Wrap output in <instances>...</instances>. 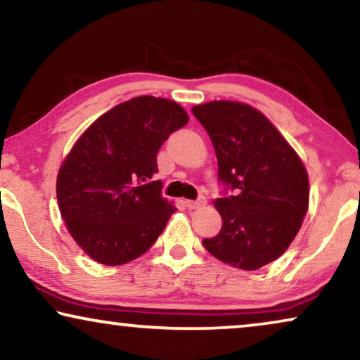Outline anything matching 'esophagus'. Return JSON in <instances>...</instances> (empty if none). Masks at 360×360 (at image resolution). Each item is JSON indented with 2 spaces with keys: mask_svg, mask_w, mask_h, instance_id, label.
<instances>
[{
  "mask_svg": "<svg viewBox=\"0 0 360 360\" xmlns=\"http://www.w3.org/2000/svg\"><path fill=\"white\" fill-rule=\"evenodd\" d=\"M185 205L188 210H198V208H201V206L206 205V198L203 195H200L196 200H186Z\"/></svg>",
  "mask_w": 360,
  "mask_h": 360,
  "instance_id": "34e87169",
  "label": "esophagus"
}]
</instances>
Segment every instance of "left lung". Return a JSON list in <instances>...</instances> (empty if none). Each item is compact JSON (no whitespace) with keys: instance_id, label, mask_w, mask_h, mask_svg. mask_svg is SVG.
<instances>
[{"instance_id":"obj_1","label":"left lung","mask_w":360,"mask_h":360,"mask_svg":"<svg viewBox=\"0 0 360 360\" xmlns=\"http://www.w3.org/2000/svg\"><path fill=\"white\" fill-rule=\"evenodd\" d=\"M218 159L223 196L214 201L223 228L203 239L221 262L257 270L282 255L308 211L307 170L262 112L234 101L191 108Z\"/></svg>"}]
</instances>
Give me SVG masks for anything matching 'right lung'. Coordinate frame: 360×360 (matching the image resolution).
Returning <instances> with one entry per match:
<instances>
[{"label": "right lung", "instance_id": "1", "mask_svg": "<svg viewBox=\"0 0 360 360\" xmlns=\"http://www.w3.org/2000/svg\"><path fill=\"white\" fill-rule=\"evenodd\" d=\"M186 122L175 101L137 96L98 117L73 146L58 170V208L93 260L131 262L162 234L176 208L154 180L157 154Z\"/></svg>", "mask_w": 360, "mask_h": 360}]
</instances>
